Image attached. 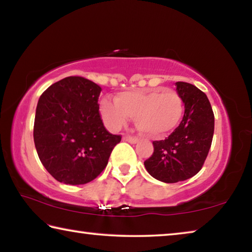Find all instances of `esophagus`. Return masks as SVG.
<instances>
[{
	"label": "esophagus",
	"instance_id": "1",
	"mask_svg": "<svg viewBox=\"0 0 252 252\" xmlns=\"http://www.w3.org/2000/svg\"><path fill=\"white\" fill-rule=\"evenodd\" d=\"M123 140H126V141L130 142V143H133V144L139 141V140L136 139L135 136H131V135H125V136H123Z\"/></svg>",
	"mask_w": 252,
	"mask_h": 252
}]
</instances>
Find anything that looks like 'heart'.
Returning <instances> with one entry per match:
<instances>
[{
    "instance_id": "1",
    "label": "heart",
    "mask_w": 252,
    "mask_h": 252,
    "mask_svg": "<svg viewBox=\"0 0 252 252\" xmlns=\"http://www.w3.org/2000/svg\"><path fill=\"white\" fill-rule=\"evenodd\" d=\"M100 113L106 126L119 130L131 119L143 134L161 136L178 126L183 114V101L176 91L157 89L152 91L119 93L116 101L103 99Z\"/></svg>"
}]
</instances>
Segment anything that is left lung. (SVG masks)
Returning <instances> with one entry per match:
<instances>
[{
  "label": "left lung",
  "mask_w": 252,
  "mask_h": 252,
  "mask_svg": "<svg viewBox=\"0 0 252 252\" xmlns=\"http://www.w3.org/2000/svg\"><path fill=\"white\" fill-rule=\"evenodd\" d=\"M176 85L185 103L182 121L168 138L152 142L155 150L144 161L147 171L165 183L185 181L201 170L215 131V116L206 93L187 82Z\"/></svg>",
  "instance_id": "1"
}]
</instances>
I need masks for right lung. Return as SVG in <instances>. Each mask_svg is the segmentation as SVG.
Segmentation results:
<instances>
[{"label":"right lung","instance_id":"obj_1","mask_svg":"<svg viewBox=\"0 0 252 252\" xmlns=\"http://www.w3.org/2000/svg\"><path fill=\"white\" fill-rule=\"evenodd\" d=\"M100 85L82 76H67L42 93L34 119L37 156L55 180L84 185L108 164L121 135L102 122L97 99Z\"/></svg>","mask_w":252,"mask_h":252}]
</instances>
